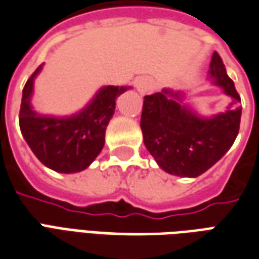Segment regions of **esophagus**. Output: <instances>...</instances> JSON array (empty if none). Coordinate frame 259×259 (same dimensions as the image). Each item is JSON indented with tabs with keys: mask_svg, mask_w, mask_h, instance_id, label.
<instances>
[{
	"mask_svg": "<svg viewBox=\"0 0 259 259\" xmlns=\"http://www.w3.org/2000/svg\"><path fill=\"white\" fill-rule=\"evenodd\" d=\"M154 84H152V81L148 77H139V79L136 80V89L140 91V93H148V91L151 90Z\"/></svg>",
	"mask_w": 259,
	"mask_h": 259,
	"instance_id": "34e87169",
	"label": "esophagus"
}]
</instances>
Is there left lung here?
Segmentation results:
<instances>
[{
  "mask_svg": "<svg viewBox=\"0 0 259 259\" xmlns=\"http://www.w3.org/2000/svg\"><path fill=\"white\" fill-rule=\"evenodd\" d=\"M209 77L232 98L225 112L211 118L198 116L185 105L180 91L163 89L144 97L140 120L144 146L168 174L200 176L228 152L239 135L240 96L218 53L212 55Z\"/></svg>",
  "mask_w": 259,
  "mask_h": 259,
  "instance_id": "1",
  "label": "left lung"
}]
</instances>
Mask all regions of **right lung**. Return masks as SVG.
I'll return each mask as SVG.
<instances>
[{"instance_id":"obj_1","label":"right lung","mask_w":259,"mask_h":259,"mask_svg":"<svg viewBox=\"0 0 259 259\" xmlns=\"http://www.w3.org/2000/svg\"><path fill=\"white\" fill-rule=\"evenodd\" d=\"M42 65L26 81L19 112L20 132L40 162L59 174L84 170L101 152L115 100L129 87L105 85L90 104L66 118L46 116L31 108L33 83Z\"/></svg>"}]
</instances>
